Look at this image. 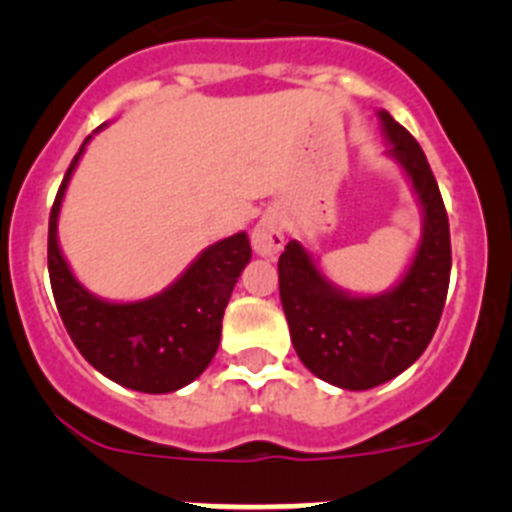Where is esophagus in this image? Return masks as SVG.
<instances>
[{
	"label": "esophagus",
	"instance_id": "esophagus-1",
	"mask_svg": "<svg viewBox=\"0 0 512 512\" xmlns=\"http://www.w3.org/2000/svg\"><path fill=\"white\" fill-rule=\"evenodd\" d=\"M253 251L264 256V259H274L284 248V217L279 212H266L261 220L253 225L251 233Z\"/></svg>",
	"mask_w": 512,
	"mask_h": 512
}]
</instances>
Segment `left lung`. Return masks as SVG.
<instances>
[{
	"label": "left lung",
	"instance_id": "8db88e82",
	"mask_svg": "<svg viewBox=\"0 0 512 512\" xmlns=\"http://www.w3.org/2000/svg\"><path fill=\"white\" fill-rule=\"evenodd\" d=\"M387 156L400 164L423 212V233L408 271L382 295L336 287L300 241L279 256V297L302 364L341 390H372L420 359L441 320L449 292L451 238L428 158L418 140L379 110Z\"/></svg>",
	"mask_w": 512,
	"mask_h": 512
}]
</instances>
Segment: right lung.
<instances>
[{
    "label": "right lung",
    "instance_id": "obj_1",
    "mask_svg": "<svg viewBox=\"0 0 512 512\" xmlns=\"http://www.w3.org/2000/svg\"><path fill=\"white\" fill-rule=\"evenodd\" d=\"M89 140L92 135L63 176L48 220V274L56 307L79 354L99 374L148 395L182 390L205 372L220 346L225 307L251 261V243L246 233L212 243L174 284L146 300L110 302L92 295L58 246L63 194Z\"/></svg>",
    "mask_w": 512,
    "mask_h": 512
}]
</instances>
